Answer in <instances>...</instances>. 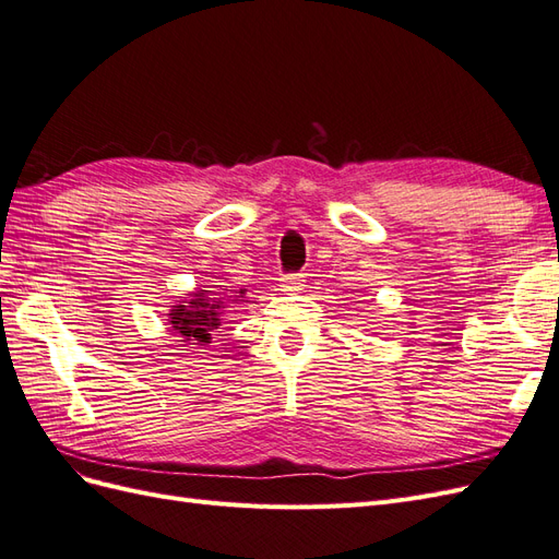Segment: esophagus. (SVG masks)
Instances as JSON below:
<instances>
[{
    "label": "esophagus",
    "mask_w": 559,
    "mask_h": 559,
    "mask_svg": "<svg viewBox=\"0 0 559 559\" xmlns=\"http://www.w3.org/2000/svg\"><path fill=\"white\" fill-rule=\"evenodd\" d=\"M280 286L286 294H298L302 292V286H306V280H302V275H284L280 280Z\"/></svg>",
    "instance_id": "esophagus-1"
}]
</instances>
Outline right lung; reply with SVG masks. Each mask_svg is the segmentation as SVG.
<instances>
[{
	"label": "right lung",
	"mask_w": 559,
	"mask_h": 559,
	"mask_svg": "<svg viewBox=\"0 0 559 559\" xmlns=\"http://www.w3.org/2000/svg\"><path fill=\"white\" fill-rule=\"evenodd\" d=\"M245 298L240 292H205L195 289L179 296V300L167 312V324L181 337L183 345H207L212 341V331L222 326V314L226 302H238Z\"/></svg>",
	"instance_id": "obj_1"
}]
</instances>
